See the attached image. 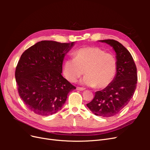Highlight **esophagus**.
<instances>
[{
    "label": "esophagus",
    "instance_id": "esophagus-1",
    "mask_svg": "<svg viewBox=\"0 0 150 150\" xmlns=\"http://www.w3.org/2000/svg\"><path fill=\"white\" fill-rule=\"evenodd\" d=\"M76 89L77 90H79V91H84L86 89L84 88H82V87H78Z\"/></svg>",
    "mask_w": 150,
    "mask_h": 150
}]
</instances>
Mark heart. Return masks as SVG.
<instances>
[{"instance_id":"1","label":"heart","mask_w":150,"mask_h":150,"mask_svg":"<svg viewBox=\"0 0 150 150\" xmlns=\"http://www.w3.org/2000/svg\"><path fill=\"white\" fill-rule=\"evenodd\" d=\"M74 58L67 59L62 67L64 78L74 83L84 73L83 82L91 87L105 88L114 79L117 72V60L110 53L98 47H81L73 52Z\"/></svg>"}]
</instances>
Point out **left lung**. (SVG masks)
Masks as SVG:
<instances>
[{"mask_svg": "<svg viewBox=\"0 0 150 150\" xmlns=\"http://www.w3.org/2000/svg\"><path fill=\"white\" fill-rule=\"evenodd\" d=\"M99 41L110 45L115 50L117 72L112 82L95 93L94 99L87 106L95 115L110 117L119 113L133 98L137 88V69L130 52L118 41L113 39Z\"/></svg>", "mask_w": 150, "mask_h": 150, "instance_id": "obj_1", "label": "left lung"}]
</instances>
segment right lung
Instances as JSON below:
<instances>
[{"instance_id":"right-lung-1","label":"right lung","mask_w":150,"mask_h":150,"mask_svg":"<svg viewBox=\"0 0 150 150\" xmlns=\"http://www.w3.org/2000/svg\"><path fill=\"white\" fill-rule=\"evenodd\" d=\"M74 44L42 40L21 55L15 72L18 93L35 114L49 116L60 111L68 93L76 89L61 75L64 56Z\"/></svg>"}]
</instances>
